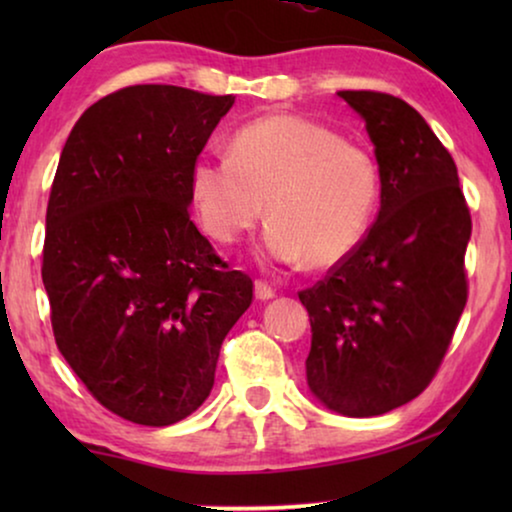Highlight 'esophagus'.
<instances>
[{"mask_svg":"<svg viewBox=\"0 0 512 512\" xmlns=\"http://www.w3.org/2000/svg\"><path fill=\"white\" fill-rule=\"evenodd\" d=\"M254 296L258 300H270V298H275V289H272L268 282H263V279H256V282H254Z\"/></svg>","mask_w":512,"mask_h":512,"instance_id":"obj_1","label":"esophagus"}]
</instances>
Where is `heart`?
I'll list each match as a JSON object with an SVG mask.
<instances>
[{"mask_svg": "<svg viewBox=\"0 0 512 512\" xmlns=\"http://www.w3.org/2000/svg\"><path fill=\"white\" fill-rule=\"evenodd\" d=\"M188 188L205 233L233 244L268 214V263L312 268L340 263L359 247L380 198V170L366 146L312 118L272 114L230 137L228 156L202 153Z\"/></svg>", "mask_w": 512, "mask_h": 512, "instance_id": "obj_1", "label": "heart"}]
</instances>
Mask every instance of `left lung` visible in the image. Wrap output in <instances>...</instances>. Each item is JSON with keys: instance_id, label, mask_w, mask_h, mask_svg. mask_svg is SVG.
Masks as SVG:
<instances>
[{"instance_id": "1", "label": "left lung", "mask_w": 512, "mask_h": 512, "mask_svg": "<svg viewBox=\"0 0 512 512\" xmlns=\"http://www.w3.org/2000/svg\"><path fill=\"white\" fill-rule=\"evenodd\" d=\"M380 167V212L326 279L298 293L312 326L310 391L328 410L375 417L429 387L466 307L471 212L457 165L401 97L338 93Z\"/></svg>"}]
</instances>
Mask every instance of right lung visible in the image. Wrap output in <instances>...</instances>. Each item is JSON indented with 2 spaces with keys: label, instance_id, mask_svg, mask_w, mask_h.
Returning a JSON list of instances; mask_svg holds the SVG:
<instances>
[{
  "label": "right lung",
  "instance_id": "obj_1",
  "mask_svg": "<svg viewBox=\"0 0 512 512\" xmlns=\"http://www.w3.org/2000/svg\"><path fill=\"white\" fill-rule=\"evenodd\" d=\"M233 102L158 83L116 90L60 153L41 263L55 345L128 422L170 426L198 410L254 298L188 214V172Z\"/></svg>",
  "mask_w": 512,
  "mask_h": 512
}]
</instances>
